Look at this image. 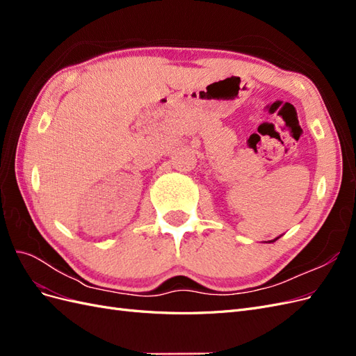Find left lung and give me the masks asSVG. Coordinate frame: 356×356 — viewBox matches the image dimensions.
Segmentation results:
<instances>
[{"mask_svg": "<svg viewBox=\"0 0 356 356\" xmlns=\"http://www.w3.org/2000/svg\"><path fill=\"white\" fill-rule=\"evenodd\" d=\"M275 241H276V239H275ZM275 241H270V242H275Z\"/></svg>", "mask_w": 356, "mask_h": 356, "instance_id": "left-lung-1", "label": "left lung"}]
</instances>
